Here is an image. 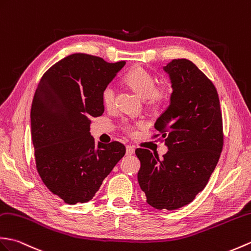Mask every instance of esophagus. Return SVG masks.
I'll use <instances>...</instances> for the list:
<instances>
[{
  "instance_id": "1",
  "label": "esophagus",
  "mask_w": 251,
  "mask_h": 251,
  "mask_svg": "<svg viewBox=\"0 0 251 251\" xmlns=\"http://www.w3.org/2000/svg\"><path fill=\"white\" fill-rule=\"evenodd\" d=\"M133 153H135V149L130 147V145H127V147H126V154L127 155H132Z\"/></svg>"
}]
</instances>
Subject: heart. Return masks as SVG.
I'll return each mask as SVG.
<instances>
[{
    "label": "heart",
    "instance_id": "obj_1",
    "mask_svg": "<svg viewBox=\"0 0 251 251\" xmlns=\"http://www.w3.org/2000/svg\"><path fill=\"white\" fill-rule=\"evenodd\" d=\"M124 83L130 90L136 93L141 98L145 99V102L151 108H159L165 104L170 97L171 86L168 82L155 83L153 75L147 69L137 66L128 72L124 77ZM115 99V89L112 84H108L103 87L101 92V100L104 107L111 108ZM145 127L143 121H137L133 123L124 122L123 129L128 135H133L137 129Z\"/></svg>",
    "mask_w": 251,
    "mask_h": 251
}]
</instances>
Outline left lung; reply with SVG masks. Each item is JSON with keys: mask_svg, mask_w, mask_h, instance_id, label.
<instances>
[{"mask_svg": "<svg viewBox=\"0 0 251 251\" xmlns=\"http://www.w3.org/2000/svg\"><path fill=\"white\" fill-rule=\"evenodd\" d=\"M171 79V101L155 123L169 151L159 159L137 149L138 182L147 202L173 211L204 189L224 147L223 115L216 87L194 63L173 60L164 67Z\"/></svg>", "mask_w": 251, "mask_h": 251, "instance_id": "1", "label": "left lung"}]
</instances>
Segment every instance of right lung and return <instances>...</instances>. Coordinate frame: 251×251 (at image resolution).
I'll use <instances>...</instances> for the list:
<instances>
[{"mask_svg": "<svg viewBox=\"0 0 251 251\" xmlns=\"http://www.w3.org/2000/svg\"><path fill=\"white\" fill-rule=\"evenodd\" d=\"M125 63L85 53L68 55L44 74L35 92L31 135L37 172L47 188L67 204L93 199L125 155L122 143L96 145L90 133L91 119L104 111L103 87Z\"/></svg>", "mask_w": 251, "mask_h": 251, "instance_id": "right-lung-1", "label": "right lung"}]
</instances>
